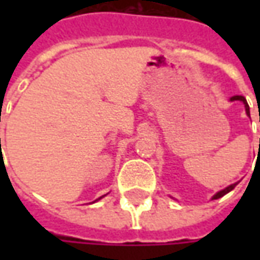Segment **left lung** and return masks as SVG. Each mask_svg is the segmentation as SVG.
Here are the masks:
<instances>
[{"instance_id":"1","label":"left lung","mask_w":260,"mask_h":260,"mask_svg":"<svg viewBox=\"0 0 260 260\" xmlns=\"http://www.w3.org/2000/svg\"><path fill=\"white\" fill-rule=\"evenodd\" d=\"M230 100H232V101H237V100H239V101H242V103L245 104L246 114H247V115H249V117H250V111H249V105H247V101H246L245 96H242V95H235V96H232ZM259 121H260V118H259ZM236 185H237V182H236V184L229 185V186H227V188H224L223 191H220V192H217V194H215L214 197H213V200H217V198H220V197H223V195H225V194H227V192H230L232 189H235Z\"/></svg>"}]
</instances>
